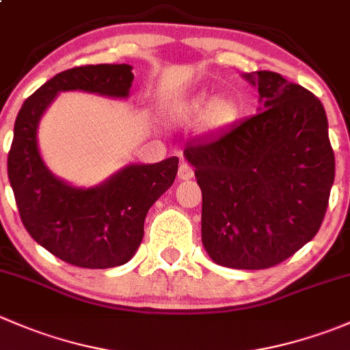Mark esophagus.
I'll return each instance as SVG.
<instances>
[{"mask_svg":"<svg viewBox=\"0 0 350 350\" xmlns=\"http://www.w3.org/2000/svg\"><path fill=\"white\" fill-rule=\"evenodd\" d=\"M193 176H195V171H193V167H189L188 164H185V162H183V164L179 165L178 178L181 179V181H188V179H191Z\"/></svg>","mask_w":350,"mask_h":350,"instance_id":"1","label":"esophagus"}]
</instances>
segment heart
I'll return each mask as SVG.
<instances>
[{
  "label": "heart",
  "mask_w": 350,
  "mask_h": 350,
  "mask_svg": "<svg viewBox=\"0 0 350 350\" xmlns=\"http://www.w3.org/2000/svg\"><path fill=\"white\" fill-rule=\"evenodd\" d=\"M241 103L234 96H218L208 91H198L188 98L174 101L167 109V116L174 123H191L201 118L206 132H225L241 118Z\"/></svg>",
  "instance_id": "b5f03b06"
}]
</instances>
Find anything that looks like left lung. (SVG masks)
Here are the masks:
<instances>
[{
    "label": "left lung",
    "mask_w": 350,
    "mask_h": 350,
    "mask_svg": "<svg viewBox=\"0 0 350 350\" xmlns=\"http://www.w3.org/2000/svg\"><path fill=\"white\" fill-rule=\"evenodd\" d=\"M259 113L227 132L189 142L185 157L201 188V241L232 269L283 262L322 225L335 178L323 105L271 70L243 74Z\"/></svg>",
    "instance_id": "1"
}]
</instances>
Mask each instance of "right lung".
I'll list each match as a JSON object with an SVG mask.
<instances>
[{
    "mask_svg": "<svg viewBox=\"0 0 350 350\" xmlns=\"http://www.w3.org/2000/svg\"><path fill=\"white\" fill-rule=\"evenodd\" d=\"M129 64L72 67L55 74L23 103L13 130L8 178L28 234L67 264L86 269L122 266L135 256L147 211L174 183L178 157L129 164L93 188L57 178L38 150L37 130L61 91L125 100L133 83Z\"/></svg>",
    "mask_w": 350,
    "mask_h": 350,
    "instance_id": "right-lung-1",
    "label": "right lung"
}]
</instances>
